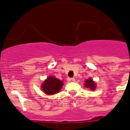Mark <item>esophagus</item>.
Masks as SVG:
<instances>
[{
	"mask_svg": "<svg viewBox=\"0 0 130 130\" xmlns=\"http://www.w3.org/2000/svg\"><path fill=\"white\" fill-rule=\"evenodd\" d=\"M71 80L72 81H73V82H75V78H71Z\"/></svg>",
	"mask_w": 130,
	"mask_h": 130,
	"instance_id": "34e87169",
	"label": "esophagus"
}]
</instances>
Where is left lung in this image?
Instances as JSON below:
<instances>
[{"mask_svg": "<svg viewBox=\"0 0 130 130\" xmlns=\"http://www.w3.org/2000/svg\"><path fill=\"white\" fill-rule=\"evenodd\" d=\"M85 87L86 88H89L91 90H94V89H95L96 86L95 83L92 81V79H89L86 80L85 81Z\"/></svg>", "mask_w": 130, "mask_h": 130, "instance_id": "8db88e82", "label": "left lung"}]
</instances>
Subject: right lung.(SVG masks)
<instances>
[{"mask_svg":"<svg viewBox=\"0 0 130 130\" xmlns=\"http://www.w3.org/2000/svg\"><path fill=\"white\" fill-rule=\"evenodd\" d=\"M62 85V81L53 76H49L42 85V88L45 94L53 95L59 92Z\"/></svg>","mask_w":130,"mask_h":130,"instance_id":"add662e5","label":"right lung"}]
</instances>
